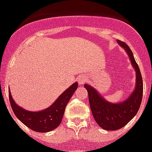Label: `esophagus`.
<instances>
[{
    "instance_id": "esophagus-1",
    "label": "esophagus",
    "mask_w": 152,
    "mask_h": 152,
    "mask_svg": "<svg viewBox=\"0 0 152 152\" xmlns=\"http://www.w3.org/2000/svg\"><path fill=\"white\" fill-rule=\"evenodd\" d=\"M77 80H78V82L80 84H84V83L87 82V79H86L85 76H79L78 78H77Z\"/></svg>"
}]
</instances>
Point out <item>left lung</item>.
Segmentation results:
<instances>
[{"mask_svg":"<svg viewBox=\"0 0 152 152\" xmlns=\"http://www.w3.org/2000/svg\"><path fill=\"white\" fill-rule=\"evenodd\" d=\"M117 42L125 49L136 71V86L132 94L125 101L113 103L104 99L93 87L84 84L95 121L102 129L110 131L120 129L134 118L139 110L143 96V79L132 52L126 43L120 40Z\"/></svg>","mask_w":152,"mask_h":152,"instance_id":"8db88e82","label":"left lung"}]
</instances>
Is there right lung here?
I'll return each instance as SVG.
<instances>
[{"mask_svg":"<svg viewBox=\"0 0 152 152\" xmlns=\"http://www.w3.org/2000/svg\"><path fill=\"white\" fill-rule=\"evenodd\" d=\"M77 87L78 83H74L64 91L50 106L37 112L27 110L18 106L13 100L10 90L8 91L9 101L13 113L27 127L35 132H50L58 127L61 122L65 107L75 91L77 89Z\"/></svg>","mask_w":152,"mask_h":152,"instance_id":"obj_1","label":"right lung"}]
</instances>
